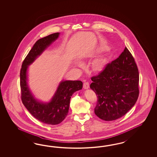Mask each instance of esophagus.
<instances>
[{
	"label": "esophagus",
	"mask_w": 157,
	"mask_h": 157,
	"mask_svg": "<svg viewBox=\"0 0 157 157\" xmlns=\"http://www.w3.org/2000/svg\"><path fill=\"white\" fill-rule=\"evenodd\" d=\"M83 88L85 89H87L89 88V83L88 82H85L83 83Z\"/></svg>",
	"instance_id": "obj_1"
}]
</instances>
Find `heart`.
I'll use <instances>...</instances> for the list:
<instances>
[{"label":"heart","instance_id":"heart-1","mask_svg":"<svg viewBox=\"0 0 157 157\" xmlns=\"http://www.w3.org/2000/svg\"><path fill=\"white\" fill-rule=\"evenodd\" d=\"M78 64H79V63H78ZM104 59L98 58V59H96L93 61L92 63V66H93V67L96 70H99L102 68V67L104 66Z\"/></svg>","mask_w":157,"mask_h":157}]
</instances>
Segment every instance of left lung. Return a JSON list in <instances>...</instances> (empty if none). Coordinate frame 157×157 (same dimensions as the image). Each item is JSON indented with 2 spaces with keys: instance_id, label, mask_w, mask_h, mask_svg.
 Instances as JSON below:
<instances>
[{
  "instance_id": "1",
  "label": "left lung",
  "mask_w": 157,
  "mask_h": 157,
  "mask_svg": "<svg viewBox=\"0 0 157 157\" xmlns=\"http://www.w3.org/2000/svg\"><path fill=\"white\" fill-rule=\"evenodd\" d=\"M90 89L98 97L95 114L105 121L119 119L135 104L139 75L132 55L125 48L119 57L91 78Z\"/></svg>"
}]
</instances>
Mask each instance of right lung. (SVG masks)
I'll return each mask as SVG.
<instances>
[{
	"label": "right lung",
	"mask_w": 157,
	"mask_h": 157,
	"mask_svg": "<svg viewBox=\"0 0 157 157\" xmlns=\"http://www.w3.org/2000/svg\"><path fill=\"white\" fill-rule=\"evenodd\" d=\"M59 34L55 33L37 40L25 57L20 71L23 104L34 117L42 123L51 125L60 123L66 118L71 97L75 92L82 89L83 83L80 81H62L50 101L43 102L37 100L29 89L28 71L29 66L57 40Z\"/></svg>",
	"instance_id": "1"
}]
</instances>
